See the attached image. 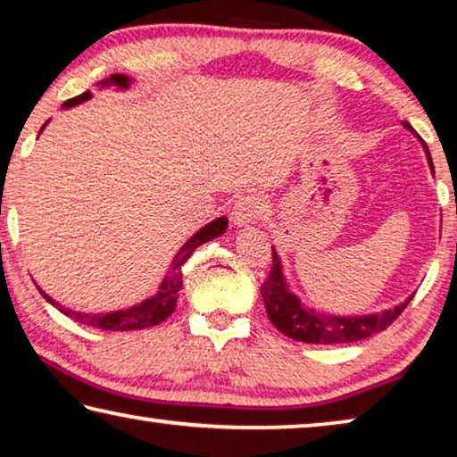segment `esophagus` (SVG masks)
<instances>
[{
	"label": "esophagus",
	"mask_w": 457,
	"mask_h": 457,
	"mask_svg": "<svg viewBox=\"0 0 457 457\" xmlns=\"http://www.w3.org/2000/svg\"><path fill=\"white\" fill-rule=\"evenodd\" d=\"M266 212V201L260 195H244L239 197L231 210V223L236 228H245L252 223H258L264 218Z\"/></svg>",
	"instance_id": "obj_1"
}]
</instances>
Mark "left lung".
<instances>
[{"instance_id": "left-lung-1", "label": "left lung", "mask_w": 457, "mask_h": 457, "mask_svg": "<svg viewBox=\"0 0 457 457\" xmlns=\"http://www.w3.org/2000/svg\"><path fill=\"white\" fill-rule=\"evenodd\" d=\"M409 133L420 138L415 129L409 125L407 120L401 122ZM421 141V138H420ZM421 146L428 157L429 169L433 173V163L428 145L421 141ZM272 270L262 284L260 294L264 298L266 312L270 322L292 340H300V343L308 345H345V343H357V340L369 338L377 335V332L385 330L389 324L397 319V316L405 311V306L411 303V296H407L403 303L397 306L386 308L381 312L370 314H357V316H340V314H328L314 311V308L306 306L296 294L290 290V284L286 280L282 260L278 256L276 247L272 245Z\"/></svg>"}]
</instances>
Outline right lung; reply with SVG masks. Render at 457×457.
I'll return each mask as SVG.
<instances>
[{"label": "right lung", "mask_w": 457, "mask_h": 457, "mask_svg": "<svg viewBox=\"0 0 457 457\" xmlns=\"http://www.w3.org/2000/svg\"><path fill=\"white\" fill-rule=\"evenodd\" d=\"M133 82L135 80L127 74H111L108 79L100 80L98 87H100V90L108 88V87H114L117 90H129L130 87H133ZM90 98H92V95L87 90L79 96L66 100V103L62 104V108L79 106L82 103H87V100H90ZM48 122H46V125H48ZM46 125L40 129V133L46 129ZM226 229H228V218H226V215H221V218L210 221L207 226H204L199 231H195V234H193L187 239V242H185L179 247V252L175 253L173 262L169 264V272L165 274L163 282L159 284L157 294H153V296L145 298L143 303L133 304L129 308H122V311H112V312L72 311V308H66V306H62L60 303H56V300L48 296V294H46L37 284H36V288L40 290V294L46 298V303H50L54 308H58V311L62 314H66L68 319H72V320L80 322V324H87V327L103 328V330H122V332L149 328V327H154V324L163 322L165 319H169V316L173 314L177 298H179V292L183 288L181 268H183L185 262L189 260L191 253L195 252L201 244L212 242V239L223 236V234H226Z\"/></svg>", "instance_id": "right-lung-1"}]
</instances>
